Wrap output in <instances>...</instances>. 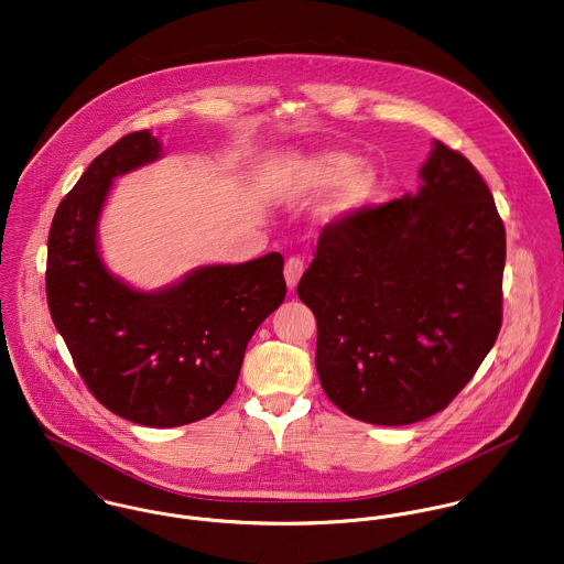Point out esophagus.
I'll return each mask as SVG.
<instances>
[{
    "label": "esophagus",
    "instance_id": "34e87169",
    "mask_svg": "<svg viewBox=\"0 0 564 564\" xmlns=\"http://www.w3.org/2000/svg\"><path fill=\"white\" fill-rule=\"evenodd\" d=\"M285 283H288V288L290 290H294L296 285H299V281H301V276H303L304 272V261L301 258H290V260L285 261Z\"/></svg>",
    "mask_w": 564,
    "mask_h": 564
}]
</instances>
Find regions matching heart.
I'll list each match as a JSON object with an SVG mask.
<instances>
[{
  "mask_svg": "<svg viewBox=\"0 0 564 564\" xmlns=\"http://www.w3.org/2000/svg\"><path fill=\"white\" fill-rule=\"evenodd\" d=\"M335 186L337 191L324 213L330 220H344L358 215L373 199L378 172L367 163H358L349 152L324 150L285 175V188L299 197H315Z\"/></svg>",
  "mask_w": 564,
  "mask_h": 564,
  "instance_id": "1",
  "label": "heart"
}]
</instances>
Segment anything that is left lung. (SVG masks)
<instances>
[{
  "mask_svg": "<svg viewBox=\"0 0 564 564\" xmlns=\"http://www.w3.org/2000/svg\"><path fill=\"white\" fill-rule=\"evenodd\" d=\"M421 177L416 195L328 223L299 283L322 389L373 425L444 410L502 326L507 236L491 191L442 141Z\"/></svg>",
  "mask_w": 564,
  "mask_h": 564,
  "instance_id": "left-lung-1",
  "label": "left lung"
}]
</instances>
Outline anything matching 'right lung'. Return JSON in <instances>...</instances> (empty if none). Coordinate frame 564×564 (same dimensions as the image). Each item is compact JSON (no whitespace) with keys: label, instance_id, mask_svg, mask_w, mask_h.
Masks as SVG:
<instances>
[{"label":"right lung","instance_id":"1","mask_svg":"<svg viewBox=\"0 0 564 564\" xmlns=\"http://www.w3.org/2000/svg\"><path fill=\"white\" fill-rule=\"evenodd\" d=\"M161 156L137 130L96 156L59 202L48 231L46 303L89 392L145 427H177L215 414L236 389L247 344L283 303V258L188 272L159 292H139L98 256L96 225L118 175Z\"/></svg>","mask_w":564,"mask_h":564}]
</instances>
